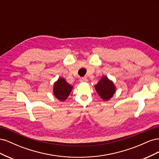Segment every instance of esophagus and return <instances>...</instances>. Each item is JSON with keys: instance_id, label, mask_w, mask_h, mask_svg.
I'll return each instance as SVG.
<instances>
[{"instance_id": "esophagus-1", "label": "esophagus", "mask_w": 159, "mask_h": 159, "mask_svg": "<svg viewBox=\"0 0 159 159\" xmlns=\"http://www.w3.org/2000/svg\"><path fill=\"white\" fill-rule=\"evenodd\" d=\"M80 82H86V81H88V80L86 78H85V77H83V78H81L80 79Z\"/></svg>"}]
</instances>
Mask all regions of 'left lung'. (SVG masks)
Here are the masks:
<instances>
[{"instance_id":"8db88e82","label":"left lung","mask_w":159,"mask_h":159,"mask_svg":"<svg viewBox=\"0 0 159 159\" xmlns=\"http://www.w3.org/2000/svg\"><path fill=\"white\" fill-rule=\"evenodd\" d=\"M98 93L104 101H107L113 97L115 92V87L112 81L109 80L106 76H103L95 85Z\"/></svg>"}]
</instances>
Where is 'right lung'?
I'll return each instance as SVG.
<instances>
[{
    "label": "right lung",
    "mask_w": 159,
    "mask_h": 159,
    "mask_svg": "<svg viewBox=\"0 0 159 159\" xmlns=\"http://www.w3.org/2000/svg\"><path fill=\"white\" fill-rule=\"evenodd\" d=\"M73 87L63 78H59L54 85V94L60 101H65L69 96Z\"/></svg>",
    "instance_id": "obj_1"
}]
</instances>
